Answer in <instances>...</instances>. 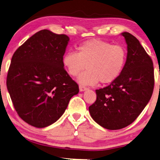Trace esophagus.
<instances>
[{
	"label": "esophagus",
	"mask_w": 160,
	"mask_h": 160,
	"mask_svg": "<svg viewBox=\"0 0 160 160\" xmlns=\"http://www.w3.org/2000/svg\"><path fill=\"white\" fill-rule=\"evenodd\" d=\"M87 89V87H83V86H82V85H79V90L81 91V92H83V91H85Z\"/></svg>",
	"instance_id": "obj_1"
}]
</instances>
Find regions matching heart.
<instances>
[{
  "mask_svg": "<svg viewBox=\"0 0 160 160\" xmlns=\"http://www.w3.org/2000/svg\"><path fill=\"white\" fill-rule=\"evenodd\" d=\"M127 51L124 46L99 39L85 41L77 48V53L68 51L62 62L68 74L77 77L83 85H95L99 82L109 83L121 75L127 61Z\"/></svg>",
  "mask_w": 160,
  "mask_h": 160,
  "instance_id": "b5f03b06",
  "label": "heart"
}]
</instances>
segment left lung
<instances>
[{
  "label": "left lung",
  "mask_w": 160,
  "mask_h": 160,
  "mask_svg": "<svg viewBox=\"0 0 160 160\" xmlns=\"http://www.w3.org/2000/svg\"><path fill=\"white\" fill-rule=\"evenodd\" d=\"M122 36L127 57L121 75L109 86L96 90L97 100L88 107L93 119L107 129L131 124L150 100L154 86L153 62L139 41L131 33Z\"/></svg>",
  "instance_id": "obj_1"
}]
</instances>
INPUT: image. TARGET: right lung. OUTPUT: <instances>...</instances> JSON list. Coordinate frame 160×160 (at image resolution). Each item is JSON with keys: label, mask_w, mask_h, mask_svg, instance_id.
Returning a JSON list of instances; mask_svg holds the SVG:
<instances>
[{"label": "right lung", "mask_w": 160, "mask_h": 160, "mask_svg": "<svg viewBox=\"0 0 160 160\" xmlns=\"http://www.w3.org/2000/svg\"><path fill=\"white\" fill-rule=\"evenodd\" d=\"M68 41L65 34L44 29L13 53L7 88L17 114L31 126L43 128L57 121L78 93L62 62Z\"/></svg>", "instance_id": "obj_1"}]
</instances>
